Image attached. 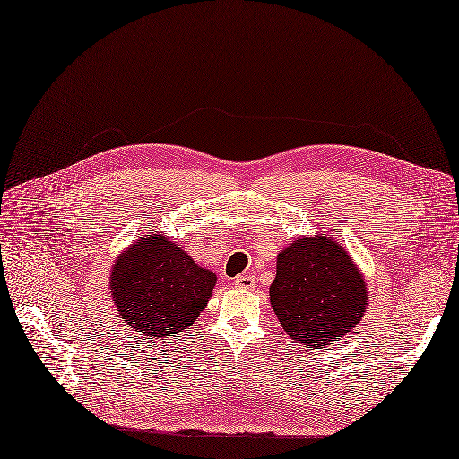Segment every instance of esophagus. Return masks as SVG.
<instances>
[{
	"instance_id": "1",
	"label": "esophagus",
	"mask_w": 459,
	"mask_h": 459,
	"mask_svg": "<svg viewBox=\"0 0 459 459\" xmlns=\"http://www.w3.org/2000/svg\"><path fill=\"white\" fill-rule=\"evenodd\" d=\"M255 275H248V273H241L233 280V285L238 289H253L255 287Z\"/></svg>"
}]
</instances>
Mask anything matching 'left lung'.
Segmentation results:
<instances>
[{"label":"left lung","instance_id":"1","mask_svg":"<svg viewBox=\"0 0 459 459\" xmlns=\"http://www.w3.org/2000/svg\"><path fill=\"white\" fill-rule=\"evenodd\" d=\"M272 308L290 339L325 349L359 324L368 289L349 253L331 238H300L277 256Z\"/></svg>","mask_w":459,"mask_h":459}]
</instances>
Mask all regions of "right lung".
I'll list each match as a JSON object with an SVG mask.
<instances>
[{"mask_svg":"<svg viewBox=\"0 0 459 459\" xmlns=\"http://www.w3.org/2000/svg\"><path fill=\"white\" fill-rule=\"evenodd\" d=\"M216 283L182 247L149 235L122 255L110 275V295L124 324L147 339L174 337L204 310Z\"/></svg>","mask_w":459,"mask_h":459,"instance_id":"right-lung-1","label":"right lung"}]
</instances>
